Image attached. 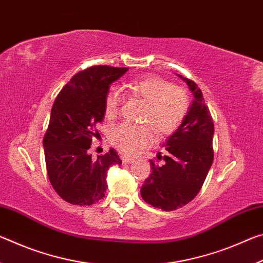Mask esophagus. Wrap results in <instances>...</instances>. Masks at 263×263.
Wrapping results in <instances>:
<instances>
[{
	"mask_svg": "<svg viewBox=\"0 0 263 263\" xmlns=\"http://www.w3.org/2000/svg\"><path fill=\"white\" fill-rule=\"evenodd\" d=\"M122 161H123V163H132L133 161H135V159L131 157H125V155H123Z\"/></svg>",
	"mask_w": 263,
	"mask_h": 263,
	"instance_id": "obj_1",
	"label": "esophagus"
}]
</instances>
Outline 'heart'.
I'll return each mask as SVG.
<instances>
[{
	"instance_id": "heart-1",
	"label": "heart",
	"mask_w": 263,
	"mask_h": 263,
	"mask_svg": "<svg viewBox=\"0 0 263 263\" xmlns=\"http://www.w3.org/2000/svg\"><path fill=\"white\" fill-rule=\"evenodd\" d=\"M133 96L146 103L141 116L144 125L122 124L114 127L109 139L116 148L123 153L132 154L153 140L154 132L163 137L172 135L181 125L188 111V96L181 87L157 77H147L126 84ZM119 94L111 89L106 94L104 114L106 118H114L118 114Z\"/></svg>"
}]
</instances>
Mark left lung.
Listing matches in <instances>:
<instances>
[{"label":"left lung","mask_w":263,"mask_h":263,"mask_svg":"<svg viewBox=\"0 0 263 263\" xmlns=\"http://www.w3.org/2000/svg\"><path fill=\"white\" fill-rule=\"evenodd\" d=\"M194 95L188 114L179 128L164 142L167 155L151 160L152 173L145 180L140 195L146 203L163 211L182 208L199 193L213 161L215 125L202 90L191 80L177 74Z\"/></svg>","instance_id":"obj_1"}]
</instances>
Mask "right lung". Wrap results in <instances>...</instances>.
I'll return each mask as SVG.
<instances>
[{"mask_svg":"<svg viewBox=\"0 0 263 263\" xmlns=\"http://www.w3.org/2000/svg\"><path fill=\"white\" fill-rule=\"evenodd\" d=\"M128 68L91 66L70 79L53 103L44 136L47 175L57 194L73 205H91L104 197L108 169L121 164L114 148L91 158L88 152L104 118L110 84Z\"/></svg>","mask_w":263,"mask_h":263,"instance_id":"right-lung-1","label":"right lung"}]
</instances>
